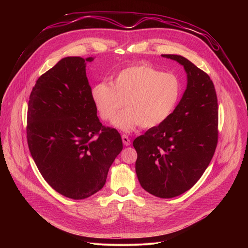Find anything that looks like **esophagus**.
<instances>
[{
	"label": "esophagus",
	"instance_id": "esophagus-1",
	"mask_svg": "<svg viewBox=\"0 0 248 248\" xmlns=\"http://www.w3.org/2000/svg\"><path fill=\"white\" fill-rule=\"evenodd\" d=\"M122 139H123V142H124V144L125 146L130 145V139L128 138V136H127V135L123 134V135H122Z\"/></svg>",
	"mask_w": 248,
	"mask_h": 248
}]
</instances>
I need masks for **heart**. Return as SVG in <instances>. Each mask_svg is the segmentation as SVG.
<instances>
[{
    "instance_id": "obj_1",
    "label": "heart",
    "mask_w": 248,
    "mask_h": 248,
    "mask_svg": "<svg viewBox=\"0 0 248 248\" xmlns=\"http://www.w3.org/2000/svg\"><path fill=\"white\" fill-rule=\"evenodd\" d=\"M182 93V84L173 74L163 73L151 64L140 63L120 72L113 86L101 82L92 88V99L102 120L110 122L126 103L114 124L124 131L137 125L152 128L172 113Z\"/></svg>"
}]
</instances>
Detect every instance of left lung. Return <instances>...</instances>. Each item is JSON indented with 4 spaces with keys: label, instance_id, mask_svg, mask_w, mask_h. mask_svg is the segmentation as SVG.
<instances>
[{
    "label": "left lung",
    "instance_id": "obj_1",
    "mask_svg": "<svg viewBox=\"0 0 248 248\" xmlns=\"http://www.w3.org/2000/svg\"><path fill=\"white\" fill-rule=\"evenodd\" d=\"M184 65L187 86L170 116L136 137L135 170L147 192L171 198L190 189L214 156L218 143V100L213 81L185 57L162 55Z\"/></svg>",
    "mask_w": 248,
    "mask_h": 248
}]
</instances>
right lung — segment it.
<instances>
[{
  "mask_svg": "<svg viewBox=\"0 0 248 248\" xmlns=\"http://www.w3.org/2000/svg\"><path fill=\"white\" fill-rule=\"evenodd\" d=\"M91 61L62 59L37 79L28 101L31 156L49 186L72 199L99 191L123 149L118 130L97 117L85 69Z\"/></svg>",
  "mask_w": 248,
  "mask_h": 248,
  "instance_id": "1",
  "label": "right lung"
}]
</instances>
